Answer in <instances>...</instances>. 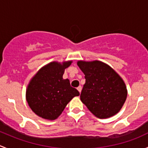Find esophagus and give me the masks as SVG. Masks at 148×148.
Segmentation results:
<instances>
[{"label": "esophagus", "instance_id": "obj_1", "mask_svg": "<svg viewBox=\"0 0 148 148\" xmlns=\"http://www.w3.org/2000/svg\"><path fill=\"white\" fill-rule=\"evenodd\" d=\"M82 89V86H79L78 87H77V90H78L79 92V93H81Z\"/></svg>", "mask_w": 148, "mask_h": 148}]
</instances>
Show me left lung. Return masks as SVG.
Returning <instances> with one entry per match:
<instances>
[{"instance_id":"8db88e82","label":"left lung","mask_w":148,"mask_h":148,"mask_svg":"<svg viewBox=\"0 0 148 148\" xmlns=\"http://www.w3.org/2000/svg\"><path fill=\"white\" fill-rule=\"evenodd\" d=\"M77 65L85 75L80 99L88 110L99 119L118 113L127 96V86L120 76L100 61L81 60Z\"/></svg>"}]
</instances>
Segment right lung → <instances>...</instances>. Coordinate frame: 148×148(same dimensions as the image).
<instances>
[{
    "label": "right lung",
    "mask_w": 148,
    "mask_h": 148,
    "mask_svg": "<svg viewBox=\"0 0 148 148\" xmlns=\"http://www.w3.org/2000/svg\"><path fill=\"white\" fill-rule=\"evenodd\" d=\"M72 61L52 62L41 67L27 86L26 98L28 106L38 117L54 120L66 106L79 92L71 87L68 79H64L66 68Z\"/></svg>",
    "instance_id": "right-lung-1"
}]
</instances>
